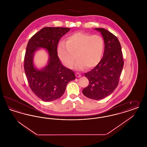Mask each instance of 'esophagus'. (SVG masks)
<instances>
[{
    "label": "esophagus",
    "mask_w": 147,
    "mask_h": 147,
    "mask_svg": "<svg viewBox=\"0 0 147 147\" xmlns=\"http://www.w3.org/2000/svg\"><path fill=\"white\" fill-rule=\"evenodd\" d=\"M76 77H77V78H79V77H81V75L79 74V73H76Z\"/></svg>",
    "instance_id": "esophagus-1"
}]
</instances>
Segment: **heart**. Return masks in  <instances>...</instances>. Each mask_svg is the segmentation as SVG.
<instances>
[{
  "label": "heart",
  "instance_id": "b5f03b06",
  "mask_svg": "<svg viewBox=\"0 0 147 147\" xmlns=\"http://www.w3.org/2000/svg\"><path fill=\"white\" fill-rule=\"evenodd\" d=\"M104 49V42L100 36L77 32L67 37L65 43L58 44L57 53L66 68H71L77 58V69L83 70L86 67L91 69L101 61Z\"/></svg>",
  "mask_w": 147,
  "mask_h": 147
}]
</instances>
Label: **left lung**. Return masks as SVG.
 <instances>
[{
	"mask_svg": "<svg viewBox=\"0 0 147 147\" xmlns=\"http://www.w3.org/2000/svg\"><path fill=\"white\" fill-rule=\"evenodd\" d=\"M95 29L102 35L105 51L98 65L85 74L89 84L83 93L87 98L98 100L108 96L117 88L124 62L117 37L105 28Z\"/></svg>",
	"mask_w": 147,
	"mask_h": 147,
	"instance_id": "obj_1",
	"label": "left lung"
}]
</instances>
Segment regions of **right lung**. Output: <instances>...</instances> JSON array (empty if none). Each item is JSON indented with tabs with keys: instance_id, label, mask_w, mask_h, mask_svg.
<instances>
[{
	"instance_id": "1",
	"label": "right lung",
	"mask_w": 147,
	"mask_h": 147,
	"mask_svg": "<svg viewBox=\"0 0 147 147\" xmlns=\"http://www.w3.org/2000/svg\"><path fill=\"white\" fill-rule=\"evenodd\" d=\"M70 28L46 27L35 34L29 40L24 58V70L28 85L35 95L44 101L61 98L66 86L76 79L74 72L63 66L57 53L60 38ZM40 48L48 49V65L41 70L36 69L33 59L35 52Z\"/></svg>"
}]
</instances>
